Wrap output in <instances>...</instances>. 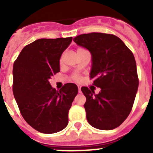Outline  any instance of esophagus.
Returning a JSON list of instances; mask_svg holds the SVG:
<instances>
[{
  "label": "esophagus",
  "mask_w": 153,
  "mask_h": 153,
  "mask_svg": "<svg viewBox=\"0 0 153 153\" xmlns=\"http://www.w3.org/2000/svg\"><path fill=\"white\" fill-rule=\"evenodd\" d=\"M78 91H79V93H81V87H80V86H78Z\"/></svg>",
  "instance_id": "1"
}]
</instances>
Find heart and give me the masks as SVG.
I'll use <instances>...</instances> for the list:
<instances>
[{"instance_id":"b5f03b06","label":"heart","mask_w":153,"mask_h":153,"mask_svg":"<svg viewBox=\"0 0 153 153\" xmlns=\"http://www.w3.org/2000/svg\"><path fill=\"white\" fill-rule=\"evenodd\" d=\"M80 50H82V49H81V48H79V49H78L77 51H80ZM62 60H63V56H62V57L60 58V62H62ZM74 79H79V76H76L75 77H74Z\"/></svg>"}]
</instances>
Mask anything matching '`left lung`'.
<instances>
[{
  "instance_id": "left-lung-1",
  "label": "left lung",
  "mask_w": 153,
  "mask_h": 153,
  "mask_svg": "<svg viewBox=\"0 0 153 153\" xmlns=\"http://www.w3.org/2000/svg\"><path fill=\"white\" fill-rule=\"evenodd\" d=\"M78 46L91 53L90 76L101 89L98 94L83 86L86 119L94 128L111 130L120 126L132 110L139 86L132 53L113 34L91 33L74 38Z\"/></svg>"
}]
</instances>
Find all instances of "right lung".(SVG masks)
<instances>
[{"label":"right lung","instance_id":"add662e5","mask_svg":"<svg viewBox=\"0 0 153 153\" xmlns=\"http://www.w3.org/2000/svg\"><path fill=\"white\" fill-rule=\"evenodd\" d=\"M72 37L38 39L24 47L13 63V93L22 117L38 132L52 134L68 124V113L78 93L66 83L59 91L49 80L60 72V60Z\"/></svg>","mask_w":153,"mask_h":153}]
</instances>
